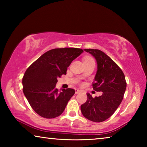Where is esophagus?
<instances>
[{
  "mask_svg": "<svg viewBox=\"0 0 147 147\" xmlns=\"http://www.w3.org/2000/svg\"><path fill=\"white\" fill-rule=\"evenodd\" d=\"M80 93V90H79V89H75V93L76 94H78Z\"/></svg>",
  "mask_w": 147,
  "mask_h": 147,
  "instance_id": "1",
  "label": "esophagus"
}]
</instances>
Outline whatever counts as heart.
I'll return each mask as SVG.
<instances>
[{
    "mask_svg": "<svg viewBox=\"0 0 147 147\" xmlns=\"http://www.w3.org/2000/svg\"><path fill=\"white\" fill-rule=\"evenodd\" d=\"M91 59H92L91 57H86L85 58H84V61H86V60H91Z\"/></svg>",
    "mask_w": 147,
    "mask_h": 147,
    "instance_id": "1",
    "label": "heart"
}]
</instances>
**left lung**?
Listing matches in <instances>:
<instances>
[{
	"mask_svg": "<svg viewBox=\"0 0 147 147\" xmlns=\"http://www.w3.org/2000/svg\"><path fill=\"white\" fill-rule=\"evenodd\" d=\"M94 57L97 71L92 84L102 94L94 98L87 93L88 99L81 105L82 115L88 120L100 123L110 117L123 99L126 88L125 76L121 69L111 58L98 49H84Z\"/></svg>",
	"mask_w": 147,
	"mask_h": 147,
	"instance_id": "obj_1",
	"label": "left lung"
}]
</instances>
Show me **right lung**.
<instances>
[{"label": "right lung", "instance_id": "right-lung-1", "mask_svg": "<svg viewBox=\"0 0 147 147\" xmlns=\"http://www.w3.org/2000/svg\"><path fill=\"white\" fill-rule=\"evenodd\" d=\"M83 52L77 48L50 50L26 69L23 78V93L39 115L53 119L63 112L75 91L68 88L59 92L56 88L57 78L66 74L71 62Z\"/></svg>", "mask_w": 147, "mask_h": 147}]
</instances>
